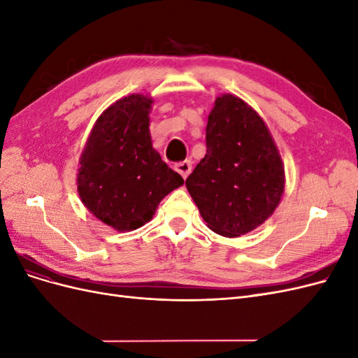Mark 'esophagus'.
<instances>
[{
	"mask_svg": "<svg viewBox=\"0 0 358 358\" xmlns=\"http://www.w3.org/2000/svg\"><path fill=\"white\" fill-rule=\"evenodd\" d=\"M175 170L179 173V175H180L183 179H187L188 175L191 173V161L185 159V161L176 162V164H175Z\"/></svg>",
	"mask_w": 358,
	"mask_h": 358,
	"instance_id": "esophagus-1",
	"label": "esophagus"
}]
</instances>
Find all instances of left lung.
I'll return each mask as SVG.
<instances>
[{"mask_svg":"<svg viewBox=\"0 0 358 358\" xmlns=\"http://www.w3.org/2000/svg\"><path fill=\"white\" fill-rule=\"evenodd\" d=\"M206 148L185 180L201 218L224 237L255 230L285 188L284 162L267 125L239 96L220 95L206 125Z\"/></svg>","mask_w":358,"mask_h":358,"instance_id":"obj_1","label":"left lung"}]
</instances>
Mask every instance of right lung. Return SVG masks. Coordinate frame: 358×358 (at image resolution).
<instances>
[{
  "label": "right lung",
  "instance_id": "add662e5",
  "mask_svg": "<svg viewBox=\"0 0 358 358\" xmlns=\"http://www.w3.org/2000/svg\"><path fill=\"white\" fill-rule=\"evenodd\" d=\"M152 99L131 94L96 119L79 161L78 192L85 208L116 231L152 220L159 201L183 185L152 148Z\"/></svg>",
  "mask_w": 358,
  "mask_h": 358
}]
</instances>
